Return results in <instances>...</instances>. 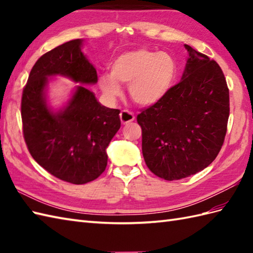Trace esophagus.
Listing matches in <instances>:
<instances>
[{"label":"esophagus","mask_w":253,"mask_h":253,"mask_svg":"<svg viewBox=\"0 0 253 253\" xmlns=\"http://www.w3.org/2000/svg\"><path fill=\"white\" fill-rule=\"evenodd\" d=\"M120 116H121V122L123 125H127V124H130L131 122L135 121V115H133V113L130 111L124 110L122 111Z\"/></svg>","instance_id":"1"}]
</instances>
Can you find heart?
Segmentation results:
<instances>
[{"mask_svg":"<svg viewBox=\"0 0 253 253\" xmlns=\"http://www.w3.org/2000/svg\"><path fill=\"white\" fill-rule=\"evenodd\" d=\"M177 77V63L166 52L138 49L118 55L111 74H101L98 84L111 100L122 95V85L128 84L130 98L139 105L157 104L168 94Z\"/></svg>","mask_w":253,"mask_h":253,"instance_id":"1","label":"heart"}]
</instances>
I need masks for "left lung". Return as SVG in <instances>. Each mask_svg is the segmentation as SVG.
<instances>
[{
    "label": "left lung",
    "instance_id": "obj_1",
    "mask_svg": "<svg viewBox=\"0 0 253 253\" xmlns=\"http://www.w3.org/2000/svg\"><path fill=\"white\" fill-rule=\"evenodd\" d=\"M185 47L188 58L180 83L137 116L146 164L165 180L208 168L227 130L229 91L221 67L190 45Z\"/></svg>",
    "mask_w": 253,
    "mask_h": 253
}]
</instances>
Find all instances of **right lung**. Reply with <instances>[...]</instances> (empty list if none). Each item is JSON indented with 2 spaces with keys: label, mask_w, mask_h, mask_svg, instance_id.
I'll return each mask as SVG.
<instances>
[{
  "label": "right lung",
  "mask_w": 253,
  "mask_h": 253,
  "mask_svg": "<svg viewBox=\"0 0 253 253\" xmlns=\"http://www.w3.org/2000/svg\"><path fill=\"white\" fill-rule=\"evenodd\" d=\"M82 39L42 55L32 67L21 98L23 132L31 157L56 178L87 184L103 173L106 148L121 128L120 110L101 105L83 84L98 82L94 66L82 52ZM64 76L82 85L61 110L47 104L49 78Z\"/></svg>",
  "instance_id": "add662e5"
}]
</instances>
